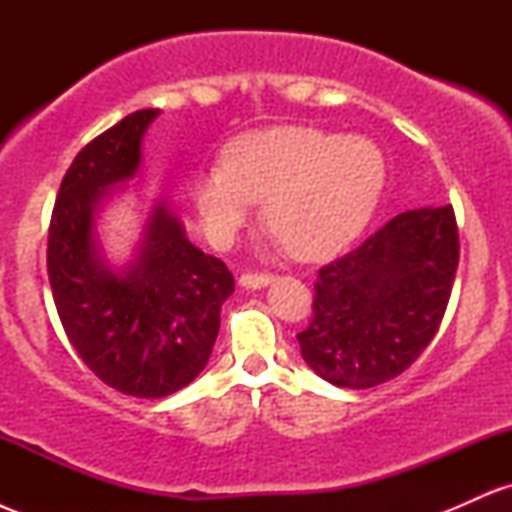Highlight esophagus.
I'll return each instance as SVG.
<instances>
[{"instance_id":"esophagus-1","label":"esophagus","mask_w":512,"mask_h":512,"mask_svg":"<svg viewBox=\"0 0 512 512\" xmlns=\"http://www.w3.org/2000/svg\"><path fill=\"white\" fill-rule=\"evenodd\" d=\"M274 281V274H243L240 276V286H245V289H264V286H269Z\"/></svg>"}]
</instances>
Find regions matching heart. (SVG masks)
Here are the masks:
<instances>
[{"label":"heart","mask_w":512,"mask_h":512,"mask_svg":"<svg viewBox=\"0 0 512 512\" xmlns=\"http://www.w3.org/2000/svg\"><path fill=\"white\" fill-rule=\"evenodd\" d=\"M385 187V158L363 137L315 127H272L240 134L223 166L199 173L192 199L204 231L231 245L264 199V221L291 255L320 260L366 226Z\"/></svg>","instance_id":"obj_1"}]
</instances>
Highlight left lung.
Listing matches in <instances>:
<instances>
[{
  "instance_id": "left-lung-1",
  "label": "left lung",
  "mask_w": 512,
  "mask_h": 512,
  "mask_svg": "<svg viewBox=\"0 0 512 512\" xmlns=\"http://www.w3.org/2000/svg\"><path fill=\"white\" fill-rule=\"evenodd\" d=\"M460 262L455 211L397 214L317 272L301 354L327 383L366 390L404 373L436 337Z\"/></svg>"
}]
</instances>
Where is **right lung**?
<instances>
[{
	"instance_id": "right-lung-1",
	"label": "right lung",
	"mask_w": 512,
	"mask_h": 512,
	"mask_svg": "<svg viewBox=\"0 0 512 512\" xmlns=\"http://www.w3.org/2000/svg\"><path fill=\"white\" fill-rule=\"evenodd\" d=\"M156 108L105 129L64 173L48 233V276L69 344L96 378L122 395L158 399L190 385L207 366L233 274L204 255L158 202L142 245L113 272L93 219L115 185L132 180Z\"/></svg>"
}]
</instances>
